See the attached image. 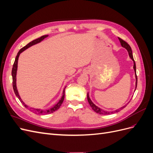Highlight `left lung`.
Here are the masks:
<instances>
[{
    "mask_svg": "<svg viewBox=\"0 0 153 153\" xmlns=\"http://www.w3.org/2000/svg\"><path fill=\"white\" fill-rule=\"evenodd\" d=\"M119 41H120V43H121V45L123 47L126 48L128 52V53H129V57H130L133 61V63H134V65H133V68H134V70H135V77H136V87H135V90H136V88H137V74H136V64H135V61H134L133 59V53H132V51H131V48L130 47V46H129L126 41H124V40H123L121 38H118ZM87 100H88V102H89L90 106H91L92 109L93 110L94 112H96V113L98 114H101V115H108V114H114V113H116V112H119V111H121V110H123L124 108H125L126 106L127 105H125L124 106H122L121 108H120L116 110L115 111H113V112H107V111H105L102 109H101L100 108H99L98 106H96L92 102V101L91 100V99L89 98V94H87Z\"/></svg>",
    "mask_w": 153,
    "mask_h": 153,
    "instance_id": "8db88e82",
    "label": "left lung"
}]
</instances>
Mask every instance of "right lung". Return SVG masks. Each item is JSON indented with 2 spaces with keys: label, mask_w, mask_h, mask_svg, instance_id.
Here are the masks:
<instances>
[{
  "label": "right lung",
  "mask_w": 153,
  "mask_h": 153,
  "mask_svg": "<svg viewBox=\"0 0 153 153\" xmlns=\"http://www.w3.org/2000/svg\"><path fill=\"white\" fill-rule=\"evenodd\" d=\"M47 37H48V35H44V36H42L41 37H40V38L36 39H34L33 41H32L31 42H30L29 43L27 44V45H25L24 47H23L22 48H21L19 52H18V53H17V55L16 57L15 58V62H14L13 64V68H12V72H11V74H12V77H13V90H14V92H15V93L16 94V96L18 97V98L19 99V100L21 101V103L24 105V106H25V108H28V106H27L24 102H23V101L21 100L20 97L19 96V94H18V92L17 91V89H16V71H17V67H18V57H19V55L22 52H24V51L25 50H26L27 48H29L30 47H31V46L34 45L35 44H37L39 42H41V41L43 40L45 38H47ZM65 89H66V87L65 88H64V90H63V94H62V96L61 99L59 100V102L55 105V106H53L52 108H51L48 110H40V109H33L31 111H32L34 114H51V113H53L55 111L57 110L59 108L60 106H61L62 103H63V101H64V94H65Z\"/></svg>",
  "instance_id": "obj_1"
}]
</instances>
